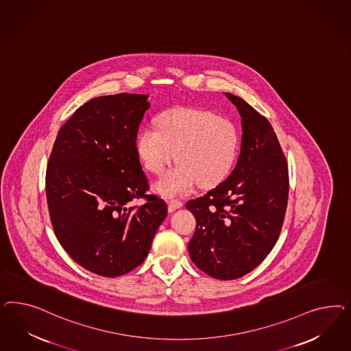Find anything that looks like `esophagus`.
I'll use <instances>...</instances> for the list:
<instances>
[{
    "label": "esophagus",
    "instance_id": "obj_1",
    "mask_svg": "<svg viewBox=\"0 0 351 351\" xmlns=\"http://www.w3.org/2000/svg\"><path fill=\"white\" fill-rule=\"evenodd\" d=\"M167 203H169V211H170V213H173V211H176L178 208L182 207V202L179 201V199H169Z\"/></svg>",
    "mask_w": 351,
    "mask_h": 351
}]
</instances>
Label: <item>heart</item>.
Returning <instances> with one entry per match:
<instances>
[{"label":"heart","mask_w":351,"mask_h":351,"mask_svg":"<svg viewBox=\"0 0 351 351\" xmlns=\"http://www.w3.org/2000/svg\"><path fill=\"white\" fill-rule=\"evenodd\" d=\"M138 132L136 147L145 167L162 173L172 160L179 163L154 184L165 197H178L201 186H213L228 176L238 152V130L229 118L194 108H175Z\"/></svg>","instance_id":"1"}]
</instances>
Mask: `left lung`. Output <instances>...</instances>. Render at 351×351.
<instances>
[{
  "instance_id": "1",
  "label": "left lung",
  "mask_w": 351,
  "mask_h": 351,
  "mask_svg": "<svg viewBox=\"0 0 351 351\" xmlns=\"http://www.w3.org/2000/svg\"><path fill=\"white\" fill-rule=\"evenodd\" d=\"M225 96L242 118L241 153L226 180L186 203L197 220L188 251L206 274L232 280L252 271L276 245L289 185L287 160L270 122L239 96Z\"/></svg>"
}]
</instances>
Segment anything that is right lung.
<instances>
[{
  "label": "right lung",
  "mask_w": 351,
  "mask_h": 351,
  "mask_svg": "<svg viewBox=\"0 0 351 351\" xmlns=\"http://www.w3.org/2000/svg\"><path fill=\"white\" fill-rule=\"evenodd\" d=\"M148 95L99 96L59 130L46 170L53 232L78 265L123 276L148 256L167 204L147 194L136 138ZM146 203L133 206L135 199Z\"/></svg>",
  "instance_id": "1"
}]
</instances>
